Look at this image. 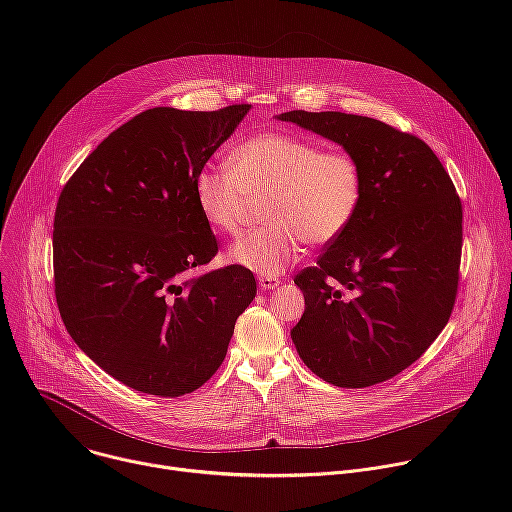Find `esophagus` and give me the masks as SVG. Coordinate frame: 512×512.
Listing matches in <instances>:
<instances>
[{"label": "esophagus", "instance_id": "34e87169", "mask_svg": "<svg viewBox=\"0 0 512 512\" xmlns=\"http://www.w3.org/2000/svg\"><path fill=\"white\" fill-rule=\"evenodd\" d=\"M279 285V277L275 275H261L259 277V287L261 289H275Z\"/></svg>", "mask_w": 512, "mask_h": 512}]
</instances>
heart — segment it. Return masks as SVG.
Here are the masks:
<instances>
[{"label":"heart","mask_w":512,"mask_h":512,"mask_svg":"<svg viewBox=\"0 0 512 512\" xmlns=\"http://www.w3.org/2000/svg\"><path fill=\"white\" fill-rule=\"evenodd\" d=\"M229 168L204 166L194 178L198 210L208 227L237 235L265 200L267 227L231 245L227 261L259 275H279L300 259L306 241L328 245L354 221L362 202V172L344 150L287 131H263L237 143Z\"/></svg>","instance_id":"1"}]
</instances>
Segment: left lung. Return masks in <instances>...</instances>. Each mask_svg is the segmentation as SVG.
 I'll list each match as a JSON object with an SVG mask.
<instances>
[{
    "label": "left lung",
    "mask_w": 512,
    "mask_h": 512,
    "mask_svg": "<svg viewBox=\"0 0 512 512\" xmlns=\"http://www.w3.org/2000/svg\"><path fill=\"white\" fill-rule=\"evenodd\" d=\"M277 119L342 145L362 172L352 225L294 279L306 312L291 340L334 387L383 383L450 320L462 253L456 188L425 141L373 117L287 111Z\"/></svg>",
    "instance_id": "left-lung-1"
}]
</instances>
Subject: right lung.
<instances>
[{
  "mask_svg": "<svg viewBox=\"0 0 512 512\" xmlns=\"http://www.w3.org/2000/svg\"><path fill=\"white\" fill-rule=\"evenodd\" d=\"M249 109L143 111L103 139L60 192L52 245L62 322L135 391L180 397L202 387L257 294L239 265L186 277L218 251L194 178Z\"/></svg>",
  "mask_w": 512,
  "mask_h": 512,
  "instance_id": "add662e5",
  "label": "right lung"
}]
</instances>
